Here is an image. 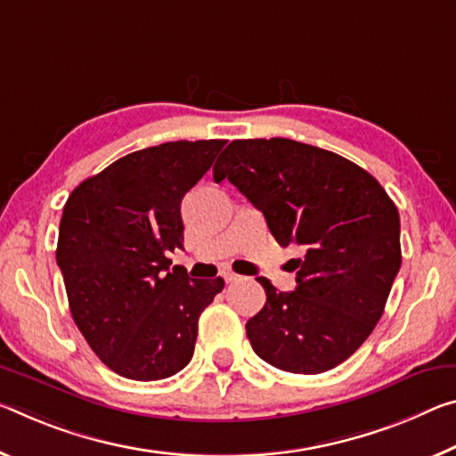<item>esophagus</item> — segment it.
Segmentation results:
<instances>
[{
	"label": "esophagus",
	"mask_w": 456,
	"mask_h": 456,
	"mask_svg": "<svg viewBox=\"0 0 456 456\" xmlns=\"http://www.w3.org/2000/svg\"><path fill=\"white\" fill-rule=\"evenodd\" d=\"M223 280H225L227 284H231V281H237V280H240V276H237V273H233L231 270H227V272H223Z\"/></svg>",
	"instance_id": "34e87169"
}]
</instances>
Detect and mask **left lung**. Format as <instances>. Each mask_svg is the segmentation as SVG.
<instances>
[{"mask_svg":"<svg viewBox=\"0 0 456 456\" xmlns=\"http://www.w3.org/2000/svg\"><path fill=\"white\" fill-rule=\"evenodd\" d=\"M256 208L281 248L298 245L296 290L257 278L265 305L245 324L257 357L314 375L349 359L384 314L402 265L400 215L370 172L335 151L272 140L231 142L213 168Z\"/></svg>","mask_w":456,"mask_h":456,"instance_id":"left-lung-1","label":"left lung"}]
</instances>
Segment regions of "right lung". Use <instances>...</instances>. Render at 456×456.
Returning <instances> with one entry per match:
<instances>
[{
	"mask_svg": "<svg viewBox=\"0 0 456 456\" xmlns=\"http://www.w3.org/2000/svg\"><path fill=\"white\" fill-rule=\"evenodd\" d=\"M225 140L166 142L137 150L83 180L64 205L56 264L72 321L121 378L156 381L189 365L199 316L223 278L170 270L183 249L180 202Z\"/></svg>",
	"mask_w": 456,
	"mask_h": 456,
	"instance_id": "1",
	"label": "right lung"
}]
</instances>
